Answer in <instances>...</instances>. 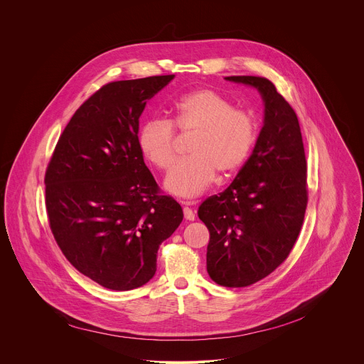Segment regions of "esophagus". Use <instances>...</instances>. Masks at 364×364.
I'll return each mask as SVG.
<instances>
[{"label":"esophagus","mask_w":364,"mask_h":364,"mask_svg":"<svg viewBox=\"0 0 364 364\" xmlns=\"http://www.w3.org/2000/svg\"><path fill=\"white\" fill-rule=\"evenodd\" d=\"M181 204H184L186 207H184V219L186 220H194L196 219V215H194V212H193V209L191 207H188V205H191L193 204V201H181Z\"/></svg>","instance_id":"obj_1"}]
</instances>
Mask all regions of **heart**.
Returning a JSON list of instances; mask_svg holds the SVG:
<instances>
[{"label": "heart", "mask_w": 364, "mask_h": 364, "mask_svg": "<svg viewBox=\"0 0 364 364\" xmlns=\"http://www.w3.org/2000/svg\"><path fill=\"white\" fill-rule=\"evenodd\" d=\"M170 121L152 118L138 132L144 157L159 170H170L176 160V131L194 134L190 159L168 174L166 188L178 197H197L209 188L220 173L235 174L247 160L257 124L252 112L235 108L230 99L213 89H197L174 102Z\"/></svg>", "instance_id": "obj_1"}]
</instances>
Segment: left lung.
Instances as JSON below:
<instances>
[{
  "mask_svg": "<svg viewBox=\"0 0 364 364\" xmlns=\"http://www.w3.org/2000/svg\"><path fill=\"white\" fill-rule=\"evenodd\" d=\"M225 79L259 90L264 127L232 184L205 198L197 215L210 233L207 272L222 287L242 288L272 274L292 250L308 203L306 160L296 114L271 80Z\"/></svg>",
  "mask_w": 364,
  "mask_h": 364,
  "instance_id": "left-lung-1",
  "label": "left lung"
}]
</instances>
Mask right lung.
I'll return each instance as SVG.
<instances>
[{"label":"right lung","instance_id":"1","mask_svg":"<svg viewBox=\"0 0 364 364\" xmlns=\"http://www.w3.org/2000/svg\"><path fill=\"white\" fill-rule=\"evenodd\" d=\"M174 75L103 85L75 112L46 170L48 225L68 261L114 291L146 284L157 252L183 220L138 146L146 100Z\"/></svg>","mask_w":364,"mask_h":364}]
</instances>
